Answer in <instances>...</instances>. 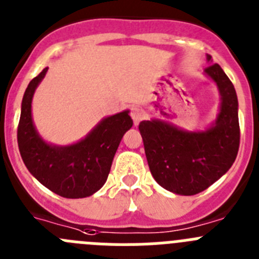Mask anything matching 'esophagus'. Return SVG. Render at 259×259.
Segmentation results:
<instances>
[{
    "instance_id": "1",
    "label": "esophagus",
    "mask_w": 259,
    "mask_h": 259,
    "mask_svg": "<svg viewBox=\"0 0 259 259\" xmlns=\"http://www.w3.org/2000/svg\"><path fill=\"white\" fill-rule=\"evenodd\" d=\"M130 113H132V117L133 120H134V125H138L139 121L144 117V112L139 108V107H133L132 112Z\"/></svg>"
}]
</instances>
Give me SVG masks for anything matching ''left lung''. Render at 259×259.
Wrapping results in <instances>:
<instances>
[{
    "label": "left lung",
    "instance_id": "left-lung-1",
    "mask_svg": "<svg viewBox=\"0 0 259 259\" xmlns=\"http://www.w3.org/2000/svg\"><path fill=\"white\" fill-rule=\"evenodd\" d=\"M206 59L210 62V55ZM205 73L221 94L220 113L210 127L187 132L160 120L139 124L151 174L177 195L191 196L206 190L232 166L239 151V103L234 85L220 64L206 67Z\"/></svg>",
    "mask_w": 259,
    "mask_h": 259
}]
</instances>
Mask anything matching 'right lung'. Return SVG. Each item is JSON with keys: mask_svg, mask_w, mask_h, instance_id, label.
Listing matches in <instances>:
<instances>
[{"mask_svg": "<svg viewBox=\"0 0 259 259\" xmlns=\"http://www.w3.org/2000/svg\"><path fill=\"white\" fill-rule=\"evenodd\" d=\"M48 68L29 82L22 101L18 146L29 173L59 196L81 199L101 190L125 133L133 126L129 111L103 120L77 143L53 146L37 133L32 120V98Z\"/></svg>", "mask_w": 259, "mask_h": 259, "instance_id": "right-lung-1", "label": "right lung"}]
</instances>
